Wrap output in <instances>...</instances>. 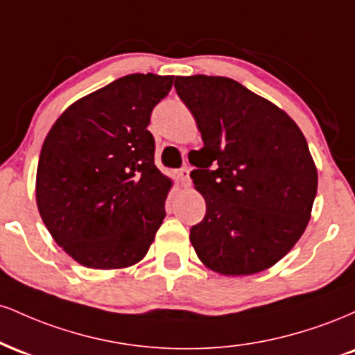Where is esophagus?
<instances>
[{
  "label": "esophagus",
  "mask_w": 355,
  "mask_h": 355,
  "mask_svg": "<svg viewBox=\"0 0 355 355\" xmlns=\"http://www.w3.org/2000/svg\"><path fill=\"white\" fill-rule=\"evenodd\" d=\"M178 177H180V182L183 187H189L190 185V166H183L180 170V173H178Z\"/></svg>",
  "instance_id": "obj_1"
}]
</instances>
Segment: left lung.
<instances>
[{"instance_id": "left-lung-1", "label": "left lung", "mask_w": 355, "mask_h": 355, "mask_svg": "<svg viewBox=\"0 0 355 355\" xmlns=\"http://www.w3.org/2000/svg\"><path fill=\"white\" fill-rule=\"evenodd\" d=\"M203 146L191 165L207 203L191 227L198 259L222 275L275 266L302 237L317 193L304 133L284 110L225 76H177Z\"/></svg>"}]
</instances>
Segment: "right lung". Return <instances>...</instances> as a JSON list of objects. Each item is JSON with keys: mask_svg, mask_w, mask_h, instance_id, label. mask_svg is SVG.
Segmentation results:
<instances>
[{"mask_svg": "<svg viewBox=\"0 0 355 355\" xmlns=\"http://www.w3.org/2000/svg\"><path fill=\"white\" fill-rule=\"evenodd\" d=\"M173 76L126 75L76 100L44 138L36 205L55 242L88 268L140 262L165 218L172 180L146 130Z\"/></svg>", "mask_w": 355, "mask_h": 355, "instance_id": "obj_1", "label": "right lung"}]
</instances>
